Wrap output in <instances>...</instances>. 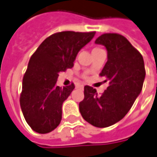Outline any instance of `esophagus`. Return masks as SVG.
<instances>
[{
    "mask_svg": "<svg viewBox=\"0 0 157 157\" xmlns=\"http://www.w3.org/2000/svg\"><path fill=\"white\" fill-rule=\"evenodd\" d=\"M78 88H83V85H82V84H81V85L78 86Z\"/></svg>",
    "mask_w": 157,
    "mask_h": 157,
    "instance_id": "1",
    "label": "esophagus"
}]
</instances>
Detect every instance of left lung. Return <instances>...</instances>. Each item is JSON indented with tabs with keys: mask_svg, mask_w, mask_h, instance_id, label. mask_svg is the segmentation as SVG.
<instances>
[{
	"mask_svg": "<svg viewBox=\"0 0 157 157\" xmlns=\"http://www.w3.org/2000/svg\"><path fill=\"white\" fill-rule=\"evenodd\" d=\"M95 43L107 50V62L100 76L109 81L99 96L90 86L84 87V98L79 104L82 118L92 126L107 127L123 119L142 90L146 75L144 60L124 36L105 33Z\"/></svg>",
	"mask_w": 157,
	"mask_h": 157,
	"instance_id": "8db88e82",
	"label": "left lung"
}]
</instances>
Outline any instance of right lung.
<instances>
[{
  "label": "right lung",
  "instance_id": "1",
  "mask_svg": "<svg viewBox=\"0 0 157 157\" xmlns=\"http://www.w3.org/2000/svg\"><path fill=\"white\" fill-rule=\"evenodd\" d=\"M92 32L62 31L45 38L30 59L23 79L20 105L31 129L47 133L59 125L62 104L75 89L74 83L56 85L59 74L71 68L79 51L95 36Z\"/></svg>",
  "mask_w": 157,
  "mask_h": 157
}]
</instances>
